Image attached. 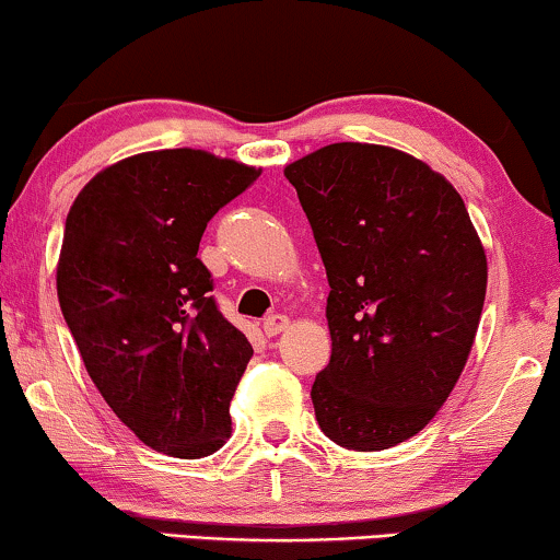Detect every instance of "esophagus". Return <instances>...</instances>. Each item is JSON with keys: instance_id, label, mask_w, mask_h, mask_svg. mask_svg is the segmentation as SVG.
Returning a JSON list of instances; mask_svg holds the SVG:
<instances>
[{"instance_id": "34e87169", "label": "esophagus", "mask_w": 560, "mask_h": 560, "mask_svg": "<svg viewBox=\"0 0 560 560\" xmlns=\"http://www.w3.org/2000/svg\"><path fill=\"white\" fill-rule=\"evenodd\" d=\"M288 326H290V318L285 316V313H270V316L262 320V328L267 336H278L285 331Z\"/></svg>"}]
</instances>
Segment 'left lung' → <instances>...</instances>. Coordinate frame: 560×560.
I'll use <instances>...</instances> for the list:
<instances>
[{"label": "left lung", "instance_id": "obj_1", "mask_svg": "<svg viewBox=\"0 0 560 560\" xmlns=\"http://www.w3.org/2000/svg\"><path fill=\"white\" fill-rule=\"evenodd\" d=\"M285 178L331 285V362L311 389L320 431L351 451L397 446L469 359L487 293L477 229L441 173L385 144H326Z\"/></svg>", "mask_w": 560, "mask_h": 560}]
</instances>
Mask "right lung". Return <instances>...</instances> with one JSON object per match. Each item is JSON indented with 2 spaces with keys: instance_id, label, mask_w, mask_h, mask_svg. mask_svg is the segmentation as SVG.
<instances>
[{
  "instance_id": "obj_1",
  "label": "right lung",
  "mask_w": 560,
  "mask_h": 560,
  "mask_svg": "<svg viewBox=\"0 0 560 560\" xmlns=\"http://www.w3.org/2000/svg\"><path fill=\"white\" fill-rule=\"evenodd\" d=\"M257 178L203 150L142 152L96 173L68 211L60 311L106 405L167 456H209L232 435L252 347L217 308L198 244Z\"/></svg>"
}]
</instances>
